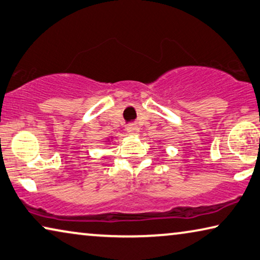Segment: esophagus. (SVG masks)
Instances as JSON below:
<instances>
[{"mask_svg": "<svg viewBox=\"0 0 260 260\" xmlns=\"http://www.w3.org/2000/svg\"><path fill=\"white\" fill-rule=\"evenodd\" d=\"M126 131H127V133H128V134L135 135V134L139 133L140 128H139L138 125H135V123H129V125L126 127Z\"/></svg>", "mask_w": 260, "mask_h": 260, "instance_id": "obj_1", "label": "esophagus"}]
</instances>
